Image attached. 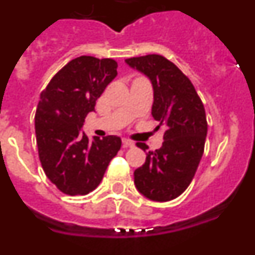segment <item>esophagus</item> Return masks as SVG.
I'll return each mask as SVG.
<instances>
[{
	"label": "esophagus",
	"mask_w": 255,
	"mask_h": 255,
	"mask_svg": "<svg viewBox=\"0 0 255 255\" xmlns=\"http://www.w3.org/2000/svg\"><path fill=\"white\" fill-rule=\"evenodd\" d=\"M123 145L125 148H129V147H134V141L129 140V139H123Z\"/></svg>",
	"instance_id": "34e87169"
}]
</instances>
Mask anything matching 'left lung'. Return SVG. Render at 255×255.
<instances>
[{"mask_svg":"<svg viewBox=\"0 0 255 255\" xmlns=\"http://www.w3.org/2000/svg\"><path fill=\"white\" fill-rule=\"evenodd\" d=\"M126 64L150 79L154 91L152 115L166 128L159 149L147 152L145 163L134 171L135 186L144 197L168 202L190 185L204 152L207 117L193 83L161 55L128 58ZM145 152L148 145L136 143Z\"/></svg>","mask_w":255,"mask_h":255,"instance_id":"1","label":"left lung"}]
</instances>
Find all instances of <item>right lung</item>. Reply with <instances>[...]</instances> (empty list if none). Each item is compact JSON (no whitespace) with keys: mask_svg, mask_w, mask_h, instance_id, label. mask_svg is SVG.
Instances as JSON below:
<instances>
[{"mask_svg":"<svg viewBox=\"0 0 255 255\" xmlns=\"http://www.w3.org/2000/svg\"><path fill=\"white\" fill-rule=\"evenodd\" d=\"M116 75L112 58L80 56L65 65L40 93L35 114L38 154L46 176L64 194L93 191L120 150L119 136L89 140L82 131L87 115Z\"/></svg>","mask_w":255,"mask_h":255,"instance_id":"obj_1","label":"right lung"}]
</instances>
